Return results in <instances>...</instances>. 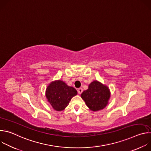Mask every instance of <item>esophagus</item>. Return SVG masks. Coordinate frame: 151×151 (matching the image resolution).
<instances>
[{
    "instance_id": "obj_1",
    "label": "esophagus",
    "mask_w": 151,
    "mask_h": 151,
    "mask_svg": "<svg viewBox=\"0 0 151 151\" xmlns=\"http://www.w3.org/2000/svg\"><path fill=\"white\" fill-rule=\"evenodd\" d=\"M77 91H78V94H81L82 93V91H83V90H82V88H78V89L77 90Z\"/></svg>"
}]
</instances>
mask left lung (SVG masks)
<instances>
[{
    "mask_svg": "<svg viewBox=\"0 0 151 151\" xmlns=\"http://www.w3.org/2000/svg\"><path fill=\"white\" fill-rule=\"evenodd\" d=\"M88 108L96 112L103 109L111 97V91L107 85L95 80L90 83L88 88L81 95Z\"/></svg>",
    "mask_w": 151,
    "mask_h": 151,
    "instance_id": "left-lung-1",
    "label": "left lung"
}]
</instances>
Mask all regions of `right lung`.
Here are the masks:
<instances>
[{
  "mask_svg": "<svg viewBox=\"0 0 151 151\" xmlns=\"http://www.w3.org/2000/svg\"><path fill=\"white\" fill-rule=\"evenodd\" d=\"M77 91L61 80L52 81L47 86L45 96L48 102L57 111H62L68 106Z\"/></svg>",
  "mask_w": 151,
  "mask_h": 151,
  "instance_id": "add662e5",
  "label": "right lung"
}]
</instances>
